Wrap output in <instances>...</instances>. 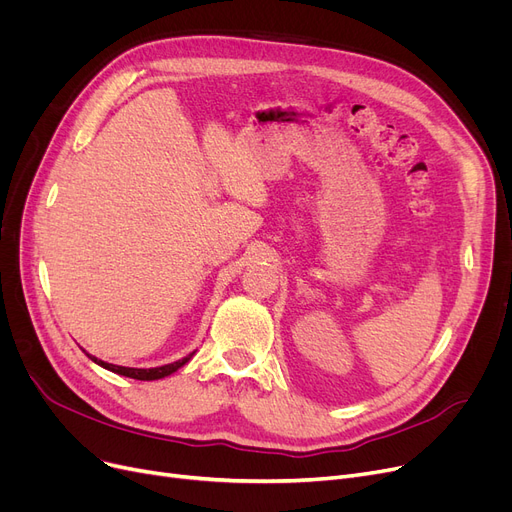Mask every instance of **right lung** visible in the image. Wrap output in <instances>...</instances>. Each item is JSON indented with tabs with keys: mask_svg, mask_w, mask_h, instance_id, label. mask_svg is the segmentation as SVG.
I'll return each mask as SVG.
<instances>
[{
	"mask_svg": "<svg viewBox=\"0 0 512 512\" xmlns=\"http://www.w3.org/2000/svg\"><path fill=\"white\" fill-rule=\"evenodd\" d=\"M193 357V353L191 355H186L184 359H178V361H174V363H168V365H161V367H153V369H134V367H120V365H112V363H105V361H101V359H97V357H91L97 365H101V367H105V369H110V371H114V373H120V375H126V378H132V380H141V382H149V380H159V378H166V375H170V373H174L176 369H180L184 363H188V359Z\"/></svg>",
	"mask_w": 512,
	"mask_h": 512,
	"instance_id": "1",
	"label": "right lung"
}]
</instances>
